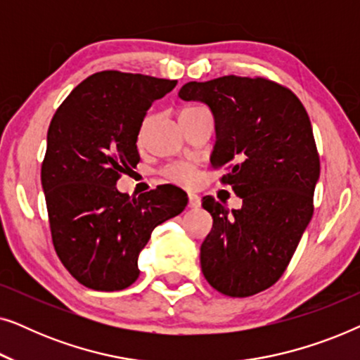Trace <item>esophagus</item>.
<instances>
[{"label": "esophagus", "instance_id": "1", "mask_svg": "<svg viewBox=\"0 0 360 360\" xmlns=\"http://www.w3.org/2000/svg\"><path fill=\"white\" fill-rule=\"evenodd\" d=\"M200 205H201L200 196H196L195 193H188V208L196 210V208H200Z\"/></svg>", "mask_w": 360, "mask_h": 360}]
</instances>
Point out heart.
<instances>
[{
    "label": "heart",
    "mask_w": 360,
    "mask_h": 360,
    "mask_svg": "<svg viewBox=\"0 0 360 360\" xmlns=\"http://www.w3.org/2000/svg\"><path fill=\"white\" fill-rule=\"evenodd\" d=\"M193 110V108H185L184 111ZM164 179L167 181H172V184L180 185V186H190L195 184L196 180V172L190 164H175L167 167V169L162 172Z\"/></svg>",
    "instance_id": "obj_1"
}]
</instances>
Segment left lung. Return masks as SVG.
<instances>
[{
	"label": "left lung",
	"instance_id": "left-lung-1",
	"mask_svg": "<svg viewBox=\"0 0 360 360\" xmlns=\"http://www.w3.org/2000/svg\"><path fill=\"white\" fill-rule=\"evenodd\" d=\"M179 96L210 106L216 122L211 165L243 198L229 211L213 196V228L201 244L205 278L219 293L252 297L282 277L313 216L319 155L308 112L292 90L264 77L188 82Z\"/></svg>",
	"mask_w": 360,
	"mask_h": 360
}]
</instances>
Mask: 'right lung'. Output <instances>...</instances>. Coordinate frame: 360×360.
<instances>
[{
  "mask_svg": "<svg viewBox=\"0 0 360 360\" xmlns=\"http://www.w3.org/2000/svg\"><path fill=\"white\" fill-rule=\"evenodd\" d=\"M176 80L105 70L73 88L53 115L41 180L56 252L82 285L117 292L139 277L137 257L154 228L188 198L162 185L131 198L116 188L134 169L146 111Z\"/></svg>",
  "mask_w": 360,
  "mask_h": 360,
  "instance_id": "1",
  "label": "right lung"
}]
</instances>
